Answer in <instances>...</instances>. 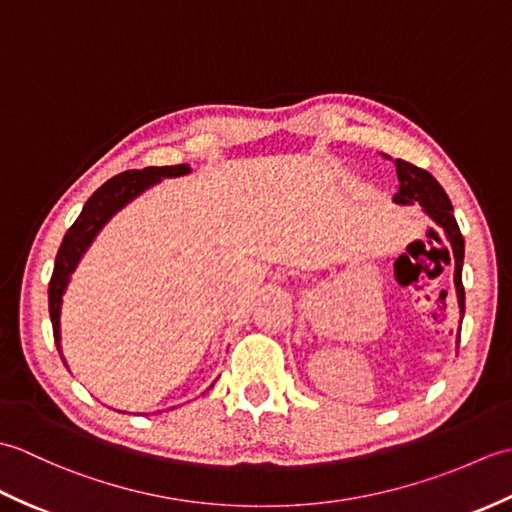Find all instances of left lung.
Instances as JSON below:
<instances>
[{
    "label": "left lung",
    "mask_w": 512,
    "mask_h": 512,
    "mask_svg": "<svg viewBox=\"0 0 512 512\" xmlns=\"http://www.w3.org/2000/svg\"><path fill=\"white\" fill-rule=\"evenodd\" d=\"M396 176H398V191L394 195L396 204H420L422 211L429 215V220L442 228L444 237L451 246L453 253V284L455 295H458V308H460V325L464 317V286H462V266H464V237L460 233V226L455 222L453 204L449 195L444 193L440 182L431 176L429 171L420 167H413L411 162L394 160Z\"/></svg>",
    "instance_id": "left-lung-1"
}]
</instances>
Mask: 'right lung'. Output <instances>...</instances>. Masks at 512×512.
I'll return each mask as SVG.
<instances>
[{
  "label": "right lung",
  "instance_id": "1",
  "mask_svg": "<svg viewBox=\"0 0 512 512\" xmlns=\"http://www.w3.org/2000/svg\"><path fill=\"white\" fill-rule=\"evenodd\" d=\"M187 173H191L189 165L147 167L140 171L118 173V176L107 180L103 187H99L92 193V198L85 202L81 215L76 217V222L70 226V231L65 233L57 259H54V270L48 286V308H50V321L54 330V343H57V350L63 358L65 367H68V361H65L63 345H61V308H63V295L65 290H68V284L76 266L81 264L83 255L88 253V248L92 246L96 235L103 231V226L110 222L118 211H123L129 202H134L138 195H143L147 189L156 187L160 180L180 178V176H187ZM213 383L209 385V389L213 387Z\"/></svg>",
  "mask_w": 512,
  "mask_h": 512
}]
</instances>
